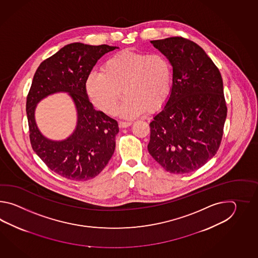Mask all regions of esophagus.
<instances>
[{
	"mask_svg": "<svg viewBox=\"0 0 258 258\" xmlns=\"http://www.w3.org/2000/svg\"><path fill=\"white\" fill-rule=\"evenodd\" d=\"M132 122L131 121H120L119 122V126L121 127V128H126V127H129L131 125Z\"/></svg>",
	"mask_w": 258,
	"mask_h": 258,
	"instance_id": "34e87169",
	"label": "esophagus"
}]
</instances>
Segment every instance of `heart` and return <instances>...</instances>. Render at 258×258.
I'll list each match as a JSON object with an SVG mask.
<instances>
[{"label":"heart","mask_w":258,"mask_h":258,"mask_svg":"<svg viewBox=\"0 0 258 258\" xmlns=\"http://www.w3.org/2000/svg\"><path fill=\"white\" fill-rule=\"evenodd\" d=\"M172 75L164 54L123 50L106 60L101 72H91L85 88L92 104L107 114L114 111L123 92L126 98L118 113L134 118L164 104L171 91Z\"/></svg>","instance_id":"heart-1"}]
</instances>
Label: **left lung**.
I'll list each match as a JSON object with an SVG mask.
<instances>
[{"label":"left lung","mask_w":258,"mask_h":258,"mask_svg":"<svg viewBox=\"0 0 258 258\" xmlns=\"http://www.w3.org/2000/svg\"><path fill=\"white\" fill-rule=\"evenodd\" d=\"M170 60L172 88L149 123L148 152L170 173L201 168L219 150L227 117L219 68L199 45L181 37L151 40Z\"/></svg>","instance_id":"1"}]
</instances>
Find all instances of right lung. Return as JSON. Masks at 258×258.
Masks as SVG:
<instances>
[{"label": "right lung", "instance_id": "obj_1", "mask_svg": "<svg viewBox=\"0 0 258 258\" xmlns=\"http://www.w3.org/2000/svg\"><path fill=\"white\" fill-rule=\"evenodd\" d=\"M118 49L109 45L68 44L44 60L35 73L27 97L29 138L34 151L55 173L73 181L99 175L115 149L118 122L96 110L85 88L88 75L100 57ZM67 92L78 110L76 130L66 141L52 142L42 136L34 121V109L50 93Z\"/></svg>", "mask_w": 258, "mask_h": 258}]
</instances>
